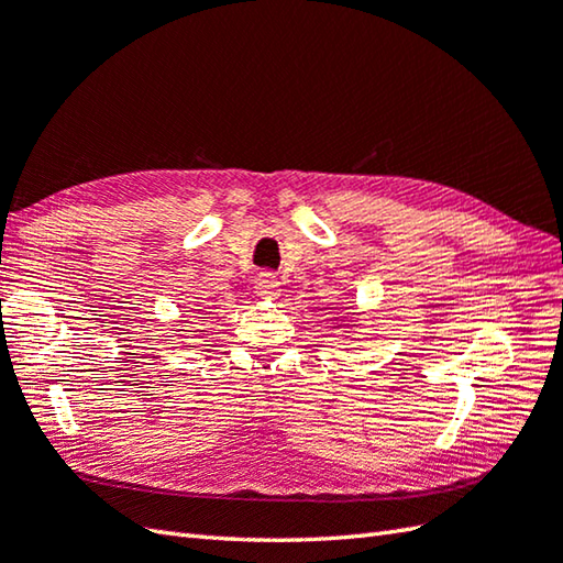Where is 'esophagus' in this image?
Masks as SVG:
<instances>
[{"instance_id": "obj_1", "label": "esophagus", "mask_w": 563, "mask_h": 563, "mask_svg": "<svg viewBox=\"0 0 563 563\" xmlns=\"http://www.w3.org/2000/svg\"><path fill=\"white\" fill-rule=\"evenodd\" d=\"M254 288H256V292L261 295V297H278L280 295V280L275 278V273H271V271H261L258 275H256V280H254Z\"/></svg>"}]
</instances>
